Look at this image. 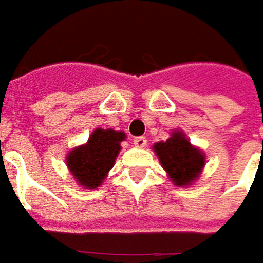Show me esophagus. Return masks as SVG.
Wrapping results in <instances>:
<instances>
[{"label": "esophagus", "mask_w": 263, "mask_h": 263, "mask_svg": "<svg viewBox=\"0 0 263 263\" xmlns=\"http://www.w3.org/2000/svg\"><path fill=\"white\" fill-rule=\"evenodd\" d=\"M146 137L143 136H139V137H135L133 139V145L136 147H145L146 146Z\"/></svg>", "instance_id": "esophagus-1"}]
</instances>
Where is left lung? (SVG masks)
<instances>
[{
	"instance_id": "obj_1",
	"label": "left lung",
	"mask_w": 263,
	"mask_h": 263,
	"mask_svg": "<svg viewBox=\"0 0 263 263\" xmlns=\"http://www.w3.org/2000/svg\"><path fill=\"white\" fill-rule=\"evenodd\" d=\"M152 149L177 187L192 186L205 168V152L193 146L181 130H173L165 142H158Z\"/></svg>"
}]
</instances>
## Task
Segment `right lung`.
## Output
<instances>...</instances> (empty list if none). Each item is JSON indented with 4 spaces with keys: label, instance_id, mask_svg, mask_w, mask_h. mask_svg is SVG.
<instances>
[{
    "label": "right lung",
    "instance_id": "right-lung-1",
    "mask_svg": "<svg viewBox=\"0 0 263 263\" xmlns=\"http://www.w3.org/2000/svg\"><path fill=\"white\" fill-rule=\"evenodd\" d=\"M123 140H126L124 132L95 128L86 143L68 151L66 165L77 184L83 189H98L101 186L116 164Z\"/></svg>",
    "mask_w": 263,
    "mask_h": 263
}]
</instances>
